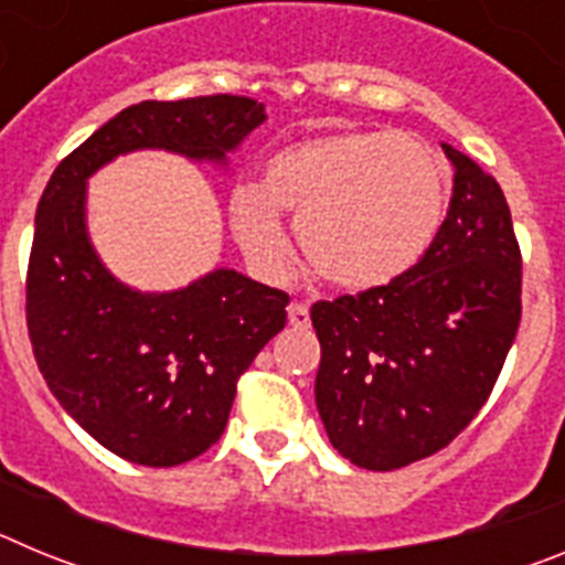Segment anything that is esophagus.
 Listing matches in <instances>:
<instances>
[{"instance_id":"34e87169","label":"esophagus","mask_w":565,"mask_h":565,"mask_svg":"<svg viewBox=\"0 0 565 565\" xmlns=\"http://www.w3.org/2000/svg\"><path fill=\"white\" fill-rule=\"evenodd\" d=\"M288 322H291V328L311 326V313H308V306H302V302H291V306H288Z\"/></svg>"}]
</instances>
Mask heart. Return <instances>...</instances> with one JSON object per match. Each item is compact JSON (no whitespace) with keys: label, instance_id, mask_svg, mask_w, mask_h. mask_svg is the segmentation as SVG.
Instances as JSON below:
<instances>
[{"label":"heart","instance_id":"b5f03b06","mask_svg":"<svg viewBox=\"0 0 565 565\" xmlns=\"http://www.w3.org/2000/svg\"><path fill=\"white\" fill-rule=\"evenodd\" d=\"M450 201V167L416 135L356 129L297 141L263 163L257 186L228 198L239 248L268 277L288 271V234L322 279L371 291L416 268L438 237Z\"/></svg>","mask_w":565,"mask_h":565}]
</instances>
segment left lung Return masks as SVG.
<instances>
[{"instance_id":"obj_1","label":"left lung","mask_w":565,"mask_h":565,"mask_svg":"<svg viewBox=\"0 0 565 565\" xmlns=\"http://www.w3.org/2000/svg\"><path fill=\"white\" fill-rule=\"evenodd\" d=\"M450 158L452 198L416 268L311 308L317 411L333 450L364 469L444 450L495 387L521 322V248L507 198L472 158Z\"/></svg>"}]
</instances>
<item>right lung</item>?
<instances>
[{
  "mask_svg": "<svg viewBox=\"0 0 565 565\" xmlns=\"http://www.w3.org/2000/svg\"><path fill=\"white\" fill-rule=\"evenodd\" d=\"M266 121L243 96L141 102L64 158L36 209L28 331L39 371L70 418L115 456L178 467L223 436L237 379L286 326L288 294L234 268L172 291L115 277L87 228V183L118 154L163 149L228 172Z\"/></svg>",
  "mask_w": 565,
  "mask_h": 565,
  "instance_id": "right-lung-1",
  "label": "right lung"
}]
</instances>
